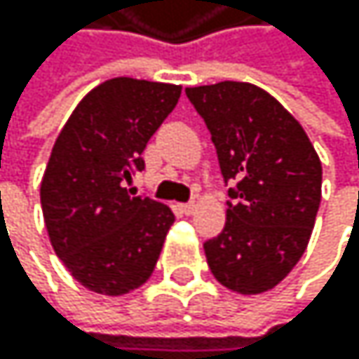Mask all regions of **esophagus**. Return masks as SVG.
<instances>
[{
  "label": "esophagus",
  "mask_w": 359,
  "mask_h": 359,
  "mask_svg": "<svg viewBox=\"0 0 359 359\" xmlns=\"http://www.w3.org/2000/svg\"><path fill=\"white\" fill-rule=\"evenodd\" d=\"M181 211H183L185 215H191V213H196V204H194V202L181 204Z\"/></svg>",
  "instance_id": "34e87169"
}]
</instances>
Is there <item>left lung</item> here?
<instances>
[{
	"label": "left lung",
	"instance_id": "left-lung-1",
	"mask_svg": "<svg viewBox=\"0 0 359 359\" xmlns=\"http://www.w3.org/2000/svg\"><path fill=\"white\" fill-rule=\"evenodd\" d=\"M217 150L230 189L226 226L204 243L215 280L241 295L278 286L308 248L321 202V159L304 127L248 81L185 90Z\"/></svg>",
	"mask_w": 359,
	"mask_h": 359
}]
</instances>
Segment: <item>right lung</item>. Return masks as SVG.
I'll use <instances>...</instances> for the list:
<instances>
[{"label": "right lung", "mask_w": 359, "mask_h": 359, "mask_svg": "<svg viewBox=\"0 0 359 359\" xmlns=\"http://www.w3.org/2000/svg\"><path fill=\"white\" fill-rule=\"evenodd\" d=\"M181 86L114 77L92 88L62 127L40 183L49 241L88 291L120 297L155 271L174 224L168 204L131 196L125 183L176 107Z\"/></svg>", "instance_id": "obj_1"}]
</instances>
